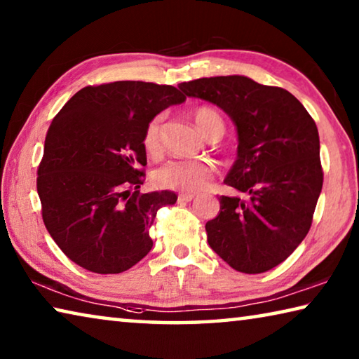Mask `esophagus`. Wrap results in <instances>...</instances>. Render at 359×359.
Returning a JSON list of instances; mask_svg holds the SVG:
<instances>
[{"label":"esophagus","mask_w":359,"mask_h":359,"mask_svg":"<svg viewBox=\"0 0 359 359\" xmlns=\"http://www.w3.org/2000/svg\"><path fill=\"white\" fill-rule=\"evenodd\" d=\"M177 198H179V201H182V203H188L194 198V194L193 193H179Z\"/></svg>","instance_id":"1"}]
</instances>
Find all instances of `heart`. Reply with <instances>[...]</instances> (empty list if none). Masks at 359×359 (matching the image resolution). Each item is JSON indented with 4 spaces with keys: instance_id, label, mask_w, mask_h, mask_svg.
<instances>
[{
    "instance_id": "obj_1",
    "label": "heart",
    "mask_w": 359,
    "mask_h": 359,
    "mask_svg": "<svg viewBox=\"0 0 359 359\" xmlns=\"http://www.w3.org/2000/svg\"><path fill=\"white\" fill-rule=\"evenodd\" d=\"M193 117L203 135L208 139H220L224 133V120L217 109L199 106L193 111ZM161 123L163 115H155L145 125L142 147L149 155L161 151ZM215 165L209 160H171L155 169L154 182L156 187L177 190L182 193H196L204 190L214 179Z\"/></svg>"
}]
</instances>
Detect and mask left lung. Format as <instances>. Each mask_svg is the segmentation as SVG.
<instances>
[{
  "mask_svg": "<svg viewBox=\"0 0 359 359\" xmlns=\"http://www.w3.org/2000/svg\"><path fill=\"white\" fill-rule=\"evenodd\" d=\"M179 88L214 102L238 126V160L224 184L245 199L218 198L220 214L205 223L210 248L239 272L272 269L312 226L323 187L317 125L287 90L244 76L203 77Z\"/></svg>",
  "mask_w": 359,
  "mask_h": 359,
  "instance_id": "8db88e82",
  "label": "left lung"
}]
</instances>
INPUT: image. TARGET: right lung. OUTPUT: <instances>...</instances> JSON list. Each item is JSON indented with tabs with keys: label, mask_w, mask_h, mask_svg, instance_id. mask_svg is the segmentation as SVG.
I'll use <instances>...</instances> for the list:
<instances>
[{
	"label": "right lung",
	"mask_w": 359,
	"mask_h": 359,
	"mask_svg": "<svg viewBox=\"0 0 359 359\" xmlns=\"http://www.w3.org/2000/svg\"><path fill=\"white\" fill-rule=\"evenodd\" d=\"M185 96L172 85L118 81L88 85L48 126L38 168L46 228L71 261L120 274L150 252L149 228L172 191L141 193L145 125Z\"/></svg>",
	"instance_id": "add662e5"
}]
</instances>
